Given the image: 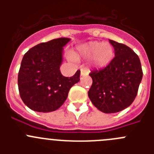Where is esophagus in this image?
Here are the masks:
<instances>
[{"label": "esophagus", "instance_id": "1", "mask_svg": "<svg viewBox=\"0 0 154 154\" xmlns=\"http://www.w3.org/2000/svg\"><path fill=\"white\" fill-rule=\"evenodd\" d=\"M87 75H89V71L85 69H81V76H85Z\"/></svg>", "mask_w": 154, "mask_h": 154}]
</instances>
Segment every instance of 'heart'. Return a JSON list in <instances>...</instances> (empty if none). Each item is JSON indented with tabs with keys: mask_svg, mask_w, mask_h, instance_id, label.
<instances>
[{
	"mask_svg": "<svg viewBox=\"0 0 154 154\" xmlns=\"http://www.w3.org/2000/svg\"><path fill=\"white\" fill-rule=\"evenodd\" d=\"M79 55L89 58L90 64L95 68H103L109 64L114 55V48L109 42H90L79 48Z\"/></svg>",
	"mask_w": 154,
	"mask_h": 154,
	"instance_id": "b5f03b06",
	"label": "heart"
}]
</instances>
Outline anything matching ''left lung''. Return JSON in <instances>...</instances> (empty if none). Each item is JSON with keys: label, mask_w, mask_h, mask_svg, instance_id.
Masks as SVG:
<instances>
[{"label": "left lung", "mask_w": 154, "mask_h": 154, "mask_svg": "<svg viewBox=\"0 0 154 154\" xmlns=\"http://www.w3.org/2000/svg\"><path fill=\"white\" fill-rule=\"evenodd\" d=\"M115 57L108 65L89 73L92 84L88 95L105 113L120 112L132 104L138 92L143 70L138 55L126 45L109 40Z\"/></svg>", "instance_id": "left-lung-1"}]
</instances>
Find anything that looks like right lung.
<instances>
[{
    "label": "right lung",
    "mask_w": 154,
    "mask_h": 154,
    "mask_svg": "<svg viewBox=\"0 0 154 154\" xmlns=\"http://www.w3.org/2000/svg\"><path fill=\"white\" fill-rule=\"evenodd\" d=\"M70 39H53L42 42L28 50L21 61L17 77L22 101L31 109L49 112L65 103L69 90L80 80V71L72 77L62 75L63 46Z\"/></svg>",
    "instance_id": "1"
}]
</instances>
